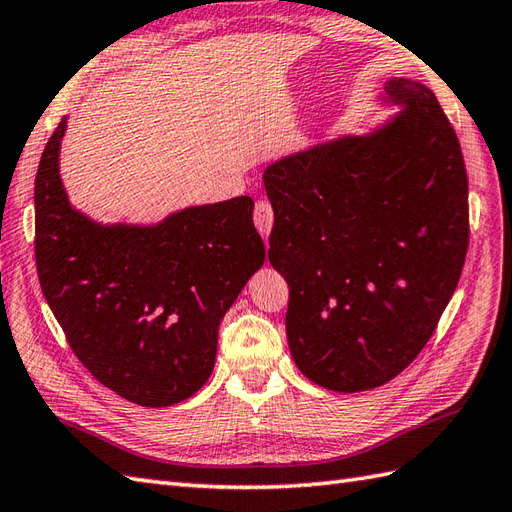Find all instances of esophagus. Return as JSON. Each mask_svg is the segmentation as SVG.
<instances>
[{
	"mask_svg": "<svg viewBox=\"0 0 512 512\" xmlns=\"http://www.w3.org/2000/svg\"><path fill=\"white\" fill-rule=\"evenodd\" d=\"M254 223L258 232L263 234V239H267L271 228H273V208L267 202V199H258L256 206H254Z\"/></svg>",
	"mask_w": 512,
	"mask_h": 512,
	"instance_id": "esophagus-1",
	"label": "esophagus"
}]
</instances>
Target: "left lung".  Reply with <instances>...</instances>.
<instances>
[{"label": "left lung", "mask_w": 512, "mask_h": 512, "mask_svg": "<svg viewBox=\"0 0 512 512\" xmlns=\"http://www.w3.org/2000/svg\"><path fill=\"white\" fill-rule=\"evenodd\" d=\"M404 110L265 171L269 263L289 284L295 365L330 391L376 389L426 347L463 273L469 184L458 136L421 82L393 78Z\"/></svg>", "instance_id": "8db88e82"}]
</instances>
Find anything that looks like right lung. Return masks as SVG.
Instances as JSON below:
<instances>
[{"mask_svg":"<svg viewBox=\"0 0 512 512\" xmlns=\"http://www.w3.org/2000/svg\"><path fill=\"white\" fill-rule=\"evenodd\" d=\"M65 130L62 119L34 182L43 295L97 382L139 406L178 404L210 378L219 323L265 263L254 199L184 208L158 226H99L60 182Z\"/></svg>","mask_w":512,"mask_h":512,"instance_id":"add662e5","label":"right lung"}]
</instances>
